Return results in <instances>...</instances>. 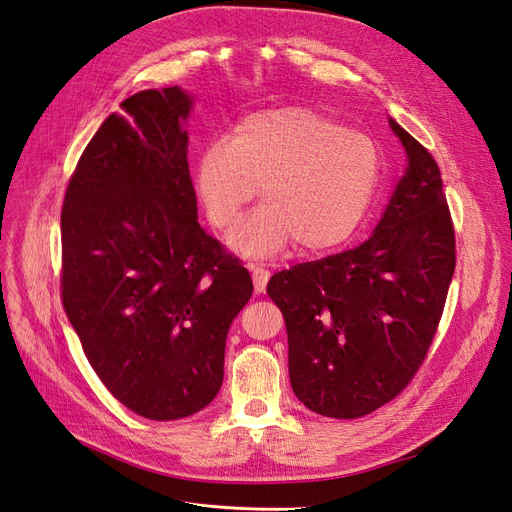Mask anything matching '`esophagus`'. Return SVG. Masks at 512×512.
Returning a JSON list of instances; mask_svg holds the SVG:
<instances>
[{
	"instance_id": "esophagus-1",
	"label": "esophagus",
	"mask_w": 512,
	"mask_h": 512,
	"mask_svg": "<svg viewBox=\"0 0 512 512\" xmlns=\"http://www.w3.org/2000/svg\"><path fill=\"white\" fill-rule=\"evenodd\" d=\"M251 276H253V287L255 293H263L268 287V280H270V272L261 266H251Z\"/></svg>"
}]
</instances>
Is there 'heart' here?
<instances>
[{"instance_id": "1", "label": "heart", "mask_w": 512, "mask_h": 512, "mask_svg": "<svg viewBox=\"0 0 512 512\" xmlns=\"http://www.w3.org/2000/svg\"><path fill=\"white\" fill-rule=\"evenodd\" d=\"M384 179L382 147L312 107L257 111L232 139L204 145L194 166L206 219L230 230L259 187L263 204L230 238L249 257H270L297 240L306 253L348 242Z\"/></svg>"}]
</instances>
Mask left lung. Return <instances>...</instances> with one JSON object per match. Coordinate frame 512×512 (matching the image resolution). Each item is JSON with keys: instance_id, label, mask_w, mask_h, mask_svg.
<instances>
[{"instance_id": "obj_1", "label": "left lung", "mask_w": 512, "mask_h": 512, "mask_svg": "<svg viewBox=\"0 0 512 512\" xmlns=\"http://www.w3.org/2000/svg\"><path fill=\"white\" fill-rule=\"evenodd\" d=\"M388 122L409 164L371 238L268 282L287 325L291 388L325 418H363L405 390L456 270L441 170L422 143Z\"/></svg>"}]
</instances>
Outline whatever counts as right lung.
<instances>
[{"mask_svg":"<svg viewBox=\"0 0 512 512\" xmlns=\"http://www.w3.org/2000/svg\"><path fill=\"white\" fill-rule=\"evenodd\" d=\"M90 139L61 213V297L94 373L147 420L187 418L223 382L225 337L253 295L198 223L187 164L192 97L143 90Z\"/></svg>","mask_w":512,"mask_h":512,"instance_id":"add662e5","label":"right lung"}]
</instances>
